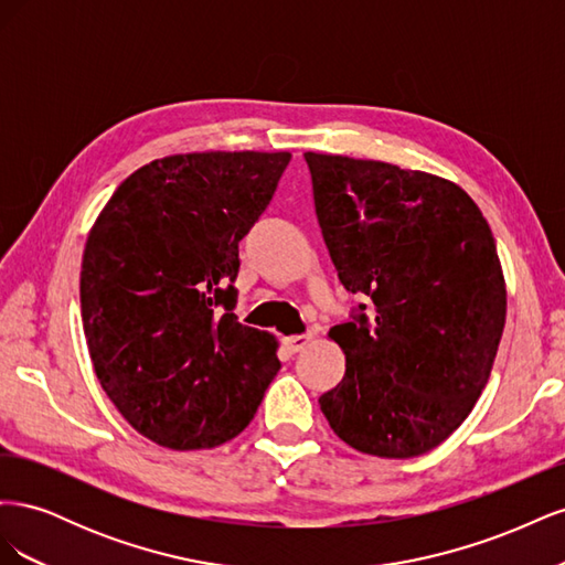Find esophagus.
I'll list each match as a JSON object with an SVG mask.
<instances>
[{"instance_id": "1", "label": "esophagus", "mask_w": 565, "mask_h": 565, "mask_svg": "<svg viewBox=\"0 0 565 565\" xmlns=\"http://www.w3.org/2000/svg\"><path fill=\"white\" fill-rule=\"evenodd\" d=\"M313 337H311V332H306V334H292V337H285V347L292 351V353H299L303 347H309V341H311Z\"/></svg>"}]
</instances>
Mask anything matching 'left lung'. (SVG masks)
Returning a JSON list of instances; mask_svg holds the SVG:
<instances>
[{"label": "left lung", "instance_id": "1", "mask_svg": "<svg viewBox=\"0 0 565 565\" xmlns=\"http://www.w3.org/2000/svg\"><path fill=\"white\" fill-rule=\"evenodd\" d=\"M316 216L347 292L367 303L334 324L347 374L318 398L365 455L440 446L488 384L507 292L492 231L459 185L377 160L303 152Z\"/></svg>", "mask_w": 565, "mask_h": 565}]
</instances>
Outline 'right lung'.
Segmentation results:
<instances>
[{"label": "right lung", "instance_id": "obj_1", "mask_svg": "<svg viewBox=\"0 0 565 565\" xmlns=\"http://www.w3.org/2000/svg\"><path fill=\"white\" fill-rule=\"evenodd\" d=\"M289 152H188L119 183L82 256L84 337L122 417L172 450L214 448L252 422L278 341L237 322L241 245Z\"/></svg>", "mask_w": 565, "mask_h": 565}]
</instances>
